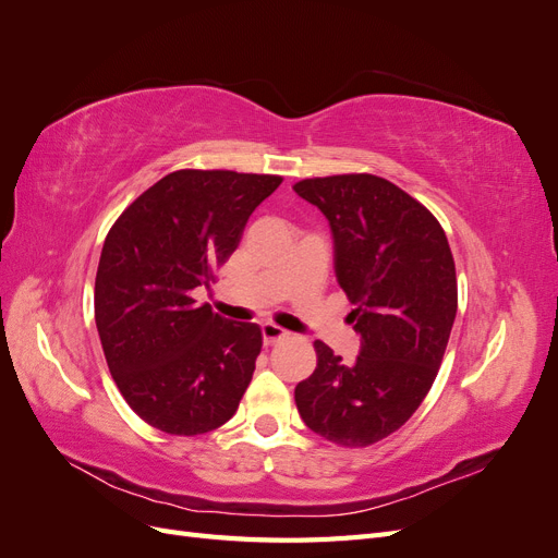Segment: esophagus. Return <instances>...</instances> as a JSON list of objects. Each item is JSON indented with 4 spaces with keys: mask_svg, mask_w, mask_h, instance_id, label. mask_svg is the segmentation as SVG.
<instances>
[{
    "mask_svg": "<svg viewBox=\"0 0 558 558\" xmlns=\"http://www.w3.org/2000/svg\"><path fill=\"white\" fill-rule=\"evenodd\" d=\"M286 337H289V332H286L283 328L275 326V324H265L263 326V344L265 347H272V344H279L283 342Z\"/></svg>",
    "mask_w": 558,
    "mask_h": 558,
    "instance_id": "esophagus-1",
    "label": "esophagus"
}]
</instances>
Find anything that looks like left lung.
Returning a JSON list of instances; mask_svg holds the SVG:
<instances>
[{"label": "left lung", "mask_w": 558, "mask_h": 558, "mask_svg": "<svg viewBox=\"0 0 558 558\" xmlns=\"http://www.w3.org/2000/svg\"><path fill=\"white\" fill-rule=\"evenodd\" d=\"M293 191L328 218L337 283L361 335L353 363L314 342L316 369L295 386L298 412L335 445H375L418 410L440 369L459 307L447 234L421 202L375 174L302 179Z\"/></svg>", "instance_id": "left-lung-1"}]
</instances>
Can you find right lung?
Masks as SVG:
<instances>
[{
	"instance_id": "right-lung-1",
	"label": "right lung",
	"mask_w": 558,
	"mask_h": 558,
	"mask_svg": "<svg viewBox=\"0 0 558 558\" xmlns=\"http://www.w3.org/2000/svg\"><path fill=\"white\" fill-rule=\"evenodd\" d=\"M283 179L179 170L111 226L95 277V324L132 412L170 435L209 433L238 412L263 335L197 305L193 291L238 248L244 226Z\"/></svg>"
}]
</instances>
